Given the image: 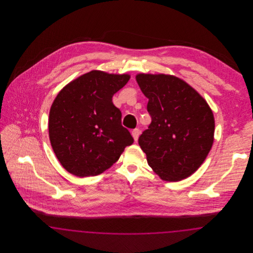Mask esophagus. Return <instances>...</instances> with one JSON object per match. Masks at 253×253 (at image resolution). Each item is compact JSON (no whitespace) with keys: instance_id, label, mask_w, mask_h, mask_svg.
Instances as JSON below:
<instances>
[{"instance_id":"obj_1","label":"esophagus","mask_w":253,"mask_h":253,"mask_svg":"<svg viewBox=\"0 0 253 253\" xmlns=\"http://www.w3.org/2000/svg\"><path fill=\"white\" fill-rule=\"evenodd\" d=\"M139 134H140V130L139 129H133L132 131V137H133V139H134V141H136L137 139H138V136H139Z\"/></svg>"}]
</instances>
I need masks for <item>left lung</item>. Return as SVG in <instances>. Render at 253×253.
<instances>
[{"instance_id":"8db88e82","label":"left lung","mask_w":253,"mask_h":253,"mask_svg":"<svg viewBox=\"0 0 253 253\" xmlns=\"http://www.w3.org/2000/svg\"><path fill=\"white\" fill-rule=\"evenodd\" d=\"M136 82L149 98L147 111L152 118L138 138L149 166L163 180L189 177L202 165L213 143L211 110L176 77L139 74Z\"/></svg>"}]
</instances>
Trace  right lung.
<instances>
[{"mask_svg":"<svg viewBox=\"0 0 253 253\" xmlns=\"http://www.w3.org/2000/svg\"><path fill=\"white\" fill-rule=\"evenodd\" d=\"M129 75L91 71L66 85L49 114V137L62 167L84 177L103 172L133 142L112 97Z\"/></svg>","mask_w":253,"mask_h":253,"instance_id":"add662e5","label":"right lung"}]
</instances>
